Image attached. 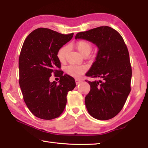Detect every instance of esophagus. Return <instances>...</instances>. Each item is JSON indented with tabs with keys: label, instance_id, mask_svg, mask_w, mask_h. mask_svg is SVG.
Masks as SVG:
<instances>
[{
	"label": "esophagus",
	"instance_id": "obj_1",
	"mask_svg": "<svg viewBox=\"0 0 148 148\" xmlns=\"http://www.w3.org/2000/svg\"><path fill=\"white\" fill-rule=\"evenodd\" d=\"M75 81H76V84H79V83L81 82V81H82V80L80 79H79V78H76V79H75Z\"/></svg>",
	"mask_w": 148,
	"mask_h": 148
}]
</instances>
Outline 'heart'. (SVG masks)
I'll use <instances>...</instances> for the list:
<instances>
[{"mask_svg": "<svg viewBox=\"0 0 148 148\" xmlns=\"http://www.w3.org/2000/svg\"><path fill=\"white\" fill-rule=\"evenodd\" d=\"M76 48L79 51L81 55L83 56L88 53H90L92 49L91 44L85 40H80L76 43ZM68 46H64L58 50L57 53V56L59 60L64 61L68 51ZM86 67L83 65H70L67 68V72L72 76L78 77L81 76L85 71Z\"/></svg>", "mask_w": 148, "mask_h": 148, "instance_id": "1", "label": "heart"}]
</instances>
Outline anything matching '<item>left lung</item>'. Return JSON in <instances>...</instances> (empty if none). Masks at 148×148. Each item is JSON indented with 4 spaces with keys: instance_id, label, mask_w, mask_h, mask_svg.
<instances>
[{
    "instance_id": "1",
    "label": "left lung",
    "mask_w": 148,
    "mask_h": 148,
    "mask_svg": "<svg viewBox=\"0 0 148 148\" xmlns=\"http://www.w3.org/2000/svg\"><path fill=\"white\" fill-rule=\"evenodd\" d=\"M75 39L88 40L98 48L95 61L86 74L99 79L88 81L90 85L85 97L88 111L99 120L114 118L121 111L131 90L132 67L124 40L108 26L79 32Z\"/></svg>"
}]
</instances>
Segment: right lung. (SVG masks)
<instances>
[{"label": "right lung", "instance_id": "1", "mask_svg": "<svg viewBox=\"0 0 148 148\" xmlns=\"http://www.w3.org/2000/svg\"><path fill=\"white\" fill-rule=\"evenodd\" d=\"M74 34H62L45 28L31 32L25 40L19 57V83L24 101L36 117L52 119L64 111L69 91L76 86L74 79L58 70L61 64L58 50ZM52 73L60 77L59 83H51Z\"/></svg>", "mask_w": 148, "mask_h": 148}]
</instances>
